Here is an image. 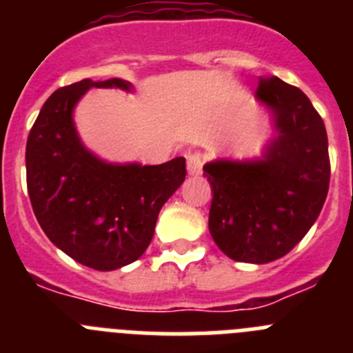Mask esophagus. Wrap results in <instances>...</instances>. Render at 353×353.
<instances>
[{
  "label": "esophagus",
  "mask_w": 353,
  "mask_h": 353,
  "mask_svg": "<svg viewBox=\"0 0 353 353\" xmlns=\"http://www.w3.org/2000/svg\"><path fill=\"white\" fill-rule=\"evenodd\" d=\"M187 171L192 176H198L201 173V155L199 154H187Z\"/></svg>",
  "instance_id": "34e87169"
}]
</instances>
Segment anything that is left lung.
Here are the masks:
<instances>
[{"label":"left lung","instance_id":"obj_1","mask_svg":"<svg viewBox=\"0 0 353 353\" xmlns=\"http://www.w3.org/2000/svg\"><path fill=\"white\" fill-rule=\"evenodd\" d=\"M260 104L272 117L274 136L260 157L207 162L212 187L208 230L235 261L269 263L285 256L310 232L325 203L330 180L323 120L297 86L260 79Z\"/></svg>","mask_w":353,"mask_h":353}]
</instances>
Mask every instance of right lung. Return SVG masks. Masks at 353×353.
Instances as JSON below:
<instances>
[{
	"instance_id": "obj_1",
	"label": "right lung",
	"mask_w": 353,
	"mask_h": 353,
	"mask_svg": "<svg viewBox=\"0 0 353 353\" xmlns=\"http://www.w3.org/2000/svg\"><path fill=\"white\" fill-rule=\"evenodd\" d=\"M90 88L132 92L123 79H83L56 90L40 109L26 143L31 207L52 244L90 269L117 270L152 242L159 212L185 180V159L157 166L117 164L81 141L74 109Z\"/></svg>"
}]
</instances>
